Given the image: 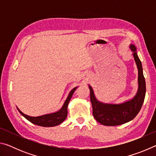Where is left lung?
Returning a JSON list of instances; mask_svg holds the SVG:
<instances>
[{
    "instance_id": "1",
    "label": "left lung",
    "mask_w": 156,
    "mask_h": 156,
    "mask_svg": "<svg viewBox=\"0 0 156 156\" xmlns=\"http://www.w3.org/2000/svg\"><path fill=\"white\" fill-rule=\"evenodd\" d=\"M133 56L138 70V89L133 98L121 104H109L100 102L95 96L94 90L89 85L93 115L99 123L105 126H117L129 122L138 115L144 102L146 83L140 60L137 54L136 47L130 44Z\"/></svg>"
}]
</instances>
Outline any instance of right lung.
<instances>
[{"label": "right lung", "mask_w": 156, "mask_h": 156, "mask_svg": "<svg viewBox=\"0 0 156 156\" xmlns=\"http://www.w3.org/2000/svg\"><path fill=\"white\" fill-rule=\"evenodd\" d=\"M78 87L73 88L72 91L69 92L68 96L66 99L64 105H62L61 109L56 112L49 113V114H45L40 116H37V117H32V116H30L23 113L22 112L17 109L18 112L28 120L31 123L34 124L36 125L44 126V127H50V126H55L61 124L63 121H64L67 116V107L68 104L71 98L73 96V94L74 93L76 89H77Z\"/></svg>", "instance_id": "obj_1"}]
</instances>
